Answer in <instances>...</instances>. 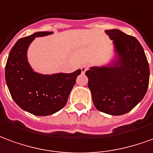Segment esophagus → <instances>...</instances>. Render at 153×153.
Returning a JSON list of instances; mask_svg holds the SVG:
<instances>
[{
    "label": "esophagus",
    "mask_w": 153,
    "mask_h": 153,
    "mask_svg": "<svg viewBox=\"0 0 153 153\" xmlns=\"http://www.w3.org/2000/svg\"><path fill=\"white\" fill-rule=\"evenodd\" d=\"M81 69H82V73H85V71H86V70H87V66H85V65H83L82 68H81Z\"/></svg>",
    "instance_id": "esophagus-1"
}]
</instances>
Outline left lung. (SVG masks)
Listing matches in <instances>:
<instances>
[{
  "label": "left lung",
  "instance_id": "8db88e82",
  "mask_svg": "<svg viewBox=\"0 0 153 153\" xmlns=\"http://www.w3.org/2000/svg\"><path fill=\"white\" fill-rule=\"evenodd\" d=\"M113 40L114 57L109 63L85 71L96 109L110 115H122L143 99L149 83V65L136 38L120 30H105Z\"/></svg>",
  "mask_w": 153,
  "mask_h": 153
}]
</instances>
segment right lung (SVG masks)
<instances>
[{
  "mask_svg": "<svg viewBox=\"0 0 153 153\" xmlns=\"http://www.w3.org/2000/svg\"><path fill=\"white\" fill-rule=\"evenodd\" d=\"M52 33L37 32L18 40L5 65V82L12 99L25 111L37 116L50 115L62 109L82 72L78 69L71 73L41 74L32 68L27 57L30 44L37 37Z\"/></svg>",
  "mask_w": 153,
  "mask_h": 153,
  "instance_id": "1",
  "label": "right lung"
}]
</instances>
